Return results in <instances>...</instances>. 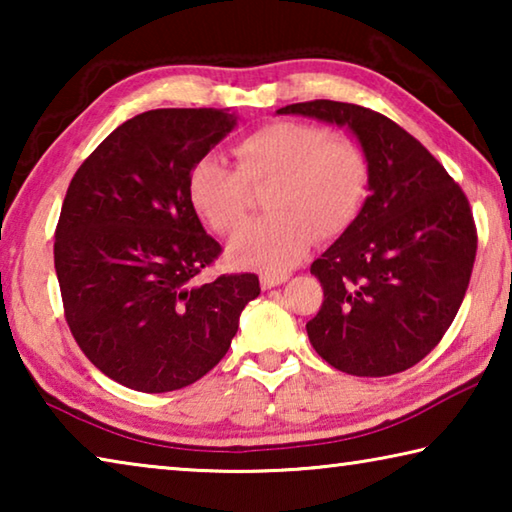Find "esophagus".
Instances as JSON below:
<instances>
[{
  "mask_svg": "<svg viewBox=\"0 0 512 512\" xmlns=\"http://www.w3.org/2000/svg\"><path fill=\"white\" fill-rule=\"evenodd\" d=\"M289 280V273H262L259 275V284H262V289H273V287H280Z\"/></svg>",
  "mask_w": 512,
  "mask_h": 512,
  "instance_id": "esophagus-1",
  "label": "esophagus"
}]
</instances>
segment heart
<instances>
[{"label":"heart","mask_w":512,"mask_h":512,"mask_svg":"<svg viewBox=\"0 0 512 512\" xmlns=\"http://www.w3.org/2000/svg\"><path fill=\"white\" fill-rule=\"evenodd\" d=\"M239 169L205 155L187 176L189 203L221 235L246 221L248 185H268L266 219L250 223L230 241V257L264 271H287L307 253L311 239L341 235L361 210L370 183L363 146L332 137L323 126L273 121L235 146Z\"/></svg>","instance_id":"heart-1"}]
</instances>
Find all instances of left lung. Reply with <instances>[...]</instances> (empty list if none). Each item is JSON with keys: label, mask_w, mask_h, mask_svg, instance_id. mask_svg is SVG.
Listing matches in <instances>:
<instances>
[{"label": "left lung", "mask_w": 512, "mask_h": 512, "mask_svg": "<svg viewBox=\"0 0 512 512\" xmlns=\"http://www.w3.org/2000/svg\"><path fill=\"white\" fill-rule=\"evenodd\" d=\"M350 131L370 160L368 198L311 264L323 307L307 323L329 366L386 377L415 366L452 325L470 284L476 230L470 203L433 155L384 115L354 103H291Z\"/></svg>", "instance_id": "8db88e82"}]
</instances>
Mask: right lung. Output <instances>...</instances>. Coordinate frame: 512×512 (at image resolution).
Here are the masks:
<instances>
[{"label": "right lung", "mask_w": 512, "mask_h": 512, "mask_svg": "<svg viewBox=\"0 0 512 512\" xmlns=\"http://www.w3.org/2000/svg\"><path fill=\"white\" fill-rule=\"evenodd\" d=\"M237 115L162 108L115 128L74 173L54 264L76 343L103 375L142 393L194 384L228 352L259 296L253 273L201 284L221 246L187 196V176Z\"/></svg>", "instance_id": "1"}]
</instances>
